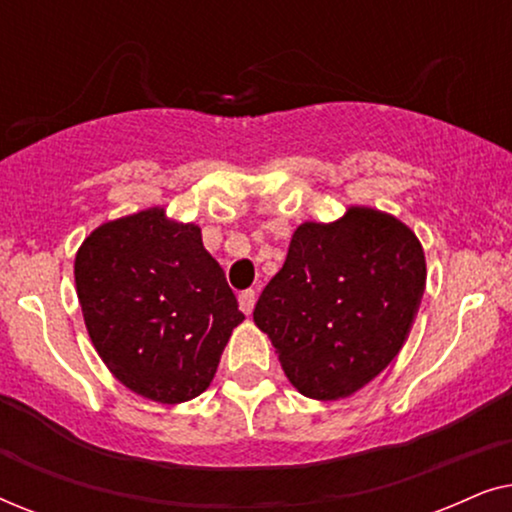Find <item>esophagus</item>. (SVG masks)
<instances>
[{
    "label": "esophagus",
    "mask_w": 512,
    "mask_h": 512,
    "mask_svg": "<svg viewBox=\"0 0 512 512\" xmlns=\"http://www.w3.org/2000/svg\"><path fill=\"white\" fill-rule=\"evenodd\" d=\"M254 305H256V291L254 289L242 291L240 293V310L244 314H251V312H254Z\"/></svg>",
    "instance_id": "34e87169"
}]
</instances>
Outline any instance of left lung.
Here are the masks:
<instances>
[{
	"instance_id": "obj_1",
	"label": "left lung",
	"mask_w": 512,
	"mask_h": 512,
	"mask_svg": "<svg viewBox=\"0 0 512 512\" xmlns=\"http://www.w3.org/2000/svg\"><path fill=\"white\" fill-rule=\"evenodd\" d=\"M424 286L417 235L396 216L349 207L333 223L296 228L282 270L258 298L254 321L300 394L338 401L396 359Z\"/></svg>"
}]
</instances>
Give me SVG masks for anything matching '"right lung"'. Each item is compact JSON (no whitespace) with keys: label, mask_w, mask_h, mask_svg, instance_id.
Wrapping results in <instances>:
<instances>
[{"label":"right lung","mask_w":512,"mask_h":512,"mask_svg":"<svg viewBox=\"0 0 512 512\" xmlns=\"http://www.w3.org/2000/svg\"><path fill=\"white\" fill-rule=\"evenodd\" d=\"M74 279L100 359L156 403L200 396L244 319L200 228L160 207L95 228L76 254Z\"/></svg>","instance_id":"obj_1"}]
</instances>
